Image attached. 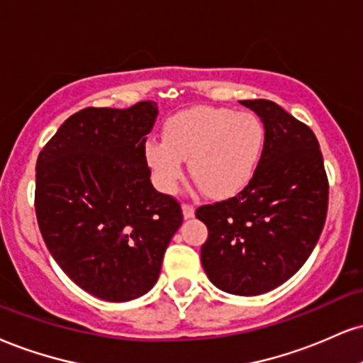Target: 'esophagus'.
Wrapping results in <instances>:
<instances>
[{
  "mask_svg": "<svg viewBox=\"0 0 363 363\" xmlns=\"http://www.w3.org/2000/svg\"><path fill=\"white\" fill-rule=\"evenodd\" d=\"M182 215L184 218H193L194 216V206L193 204H182Z\"/></svg>",
  "mask_w": 363,
  "mask_h": 363,
  "instance_id": "obj_1",
  "label": "esophagus"
}]
</instances>
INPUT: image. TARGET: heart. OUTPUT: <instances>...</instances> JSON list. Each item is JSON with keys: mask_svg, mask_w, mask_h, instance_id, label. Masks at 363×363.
I'll return each instance as SVG.
<instances>
[{"mask_svg": "<svg viewBox=\"0 0 363 363\" xmlns=\"http://www.w3.org/2000/svg\"><path fill=\"white\" fill-rule=\"evenodd\" d=\"M264 152V126L252 113L191 108L169 118L164 140L147 142V162L157 186L176 191L189 159L194 182L208 198L225 199L250 184Z\"/></svg>", "mask_w": 363, "mask_h": 363, "instance_id": "1", "label": "heart"}]
</instances>
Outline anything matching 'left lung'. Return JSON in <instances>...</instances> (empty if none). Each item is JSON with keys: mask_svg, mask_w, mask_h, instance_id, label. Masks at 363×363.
Returning a JSON list of instances; mask_svg holds the SVG:
<instances>
[{"mask_svg": "<svg viewBox=\"0 0 363 363\" xmlns=\"http://www.w3.org/2000/svg\"><path fill=\"white\" fill-rule=\"evenodd\" d=\"M264 123L257 172L237 196L196 209L208 226L201 264L209 281L259 296L294 276L311 255L328 211V177L316 135L269 99L242 101Z\"/></svg>", "mask_w": 363, "mask_h": 363, "instance_id": "8db88e82", "label": "left lung"}]
</instances>
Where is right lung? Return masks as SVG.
<instances>
[{"label":"right lung","instance_id":"add662e5","mask_svg":"<svg viewBox=\"0 0 363 363\" xmlns=\"http://www.w3.org/2000/svg\"><path fill=\"white\" fill-rule=\"evenodd\" d=\"M157 103L84 108L37 159L35 213L60 269L96 298L123 303L154 287L182 225L176 198L152 186L145 157Z\"/></svg>","mask_w":363,"mask_h":363}]
</instances>
